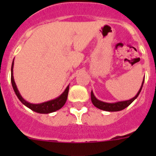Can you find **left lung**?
<instances>
[{
    "label": "left lung",
    "instance_id": "1",
    "mask_svg": "<svg viewBox=\"0 0 156 156\" xmlns=\"http://www.w3.org/2000/svg\"><path fill=\"white\" fill-rule=\"evenodd\" d=\"M144 80H143L142 84H141V87H140V90H139V91L137 92V94H136V96H135V97H133V98L129 99V100L123 101H118V102H115V103L104 102V101H100V100H98V99L96 98L94 95L93 91H91V93H90V97H91L92 103H93V105L95 106V107H97V108H99V109L104 110V111H107V112L121 111V110L126 108L127 106H129V105L133 102L135 99L137 98V96H138L139 94H140V90H141V89H142L143 84H144Z\"/></svg>",
    "mask_w": 156,
    "mask_h": 156
}]
</instances>
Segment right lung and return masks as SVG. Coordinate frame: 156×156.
Instances as JSON below:
<instances>
[{"label": "right lung", "mask_w": 156, "mask_h": 156, "mask_svg": "<svg viewBox=\"0 0 156 156\" xmlns=\"http://www.w3.org/2000/svg\"><path fill=\"white\" fill-rule=\"evenodd\" d=\"M13 66L14 61L12 62V69H11V81H12V87H13L14 91L16 93L18 98L20 100V101H21L23 105H25L27 106V107H28L29 108H30V109L33 110V111L36 112H38V113L48 114L60 109V108L66 104V100H67V97H68L69 85L66 88L65 91L63 92L59 97L56 98L55 99L48 101H46V102L41 103V104H32V103L27 101L25 100V99L22 97L21 94H19V90H18L17 89V87H16V83H15V80H14Z\"/></svg>", "instance_id": "obj_1"}]
</instances>
